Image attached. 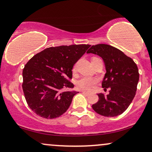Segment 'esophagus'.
I'll return each instance as SVG.
<instances>
[{
    "label": "esophagus",
    "instance_id": "obj_1",
    "mask_svg": "<svg viewBox=\"0 0 152 152\" xmlns=\"http://www.w3.org/2000/svg\"><path fill=\"white\" fill-rule=\"evenodd\" d=\"M80 92H81L83 94H84V95H87V96L90 95L89 93H88V92H86V91H83V90H81V91H80Z\"/></svg>",
    "mask_w": 152,
    "mask_h": 152
}]
</instances>
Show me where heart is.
Masks as SVG:
<instances>
[{
  "mask_svg": "<svg viewBox=\"0 0 152 152\" xmlns=\"http://www.w3.org/2000/svg\"><path fill=\"white\" fill-rule=\"evenodd\" d=\"M76 69V66L74 67V71ZM97 79L93 78L84 77L79 79L76 83V85L79 90H85V91H91L97 84Z\"/></svg>",
  "mask_w": 152,
  "mask_h": 152,
  "instance_id": "heart-1",
  "label": "heart"
}]
</instances>
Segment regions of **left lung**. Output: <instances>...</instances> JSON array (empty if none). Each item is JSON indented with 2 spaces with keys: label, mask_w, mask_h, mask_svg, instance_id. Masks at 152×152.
<instances>
[{
  "label": "left lung",
  "mask_w": 152,
  "mask_h": 152,
  "mask_svg": "<svg viewBox=\"0 0 152 152\" xmlns=\"http://www.w3.org/2000/svg\"><path fill=\"white\" fill-rule=\"evenodd\" d=\"M102 58L106 74L102 86L110 88L109 93L98 94L99 100L93 104V109L104 116L114 117L121 114L129 107L135 97L139 72L134 61L121 51L107 44L93 45L87 51Z\"/></svg>",
  "instance_id": "obj_1"
}]
</instances>
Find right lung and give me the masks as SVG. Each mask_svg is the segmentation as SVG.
Returning <instances> with one entry per match:
<instances>
[{"instance_id":"obj_1","label":"right lung","mask_w":152,"mask_h":152,"mask_svg":"<svg viewBox=\"0 0 152 152\" xmlns=\"http://www.w3.org/2000/svg\"><path fill=\"white\" fill-rule=\"evenodd\" d=\"M90 45L50 47L29 59L23 69L22 89L30 109L44 118L60 116L69 107L78 92L69 90L74 85V65Z\"/></svg>"}]
</instances>
